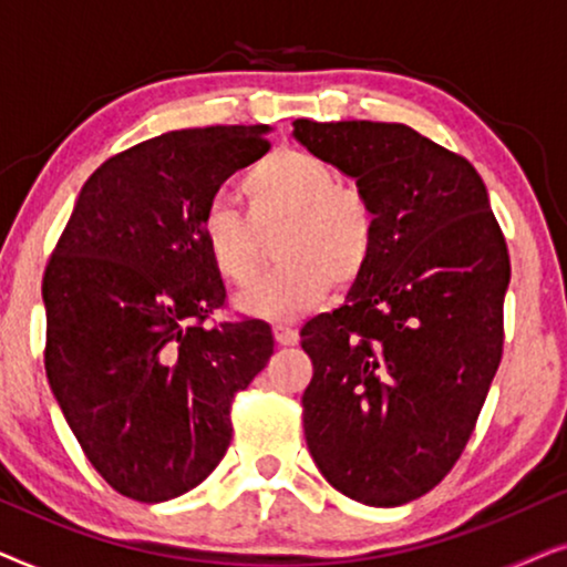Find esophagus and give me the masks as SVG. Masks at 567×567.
I'll use <instances>...</instances> for the list:
<instances>
[{"label":"esophagus","mask_w":567,"mask_h":567,"mask_svg":"<svg viewBox=\"0 0 567 567\" xmlns=\"http://www.w3.org/2000/svg\"><path fill=\"white\" fill-rule=\"evenodd\" d=\"M274 336H276L278 346H297L299 343V332H297V328H291V324H276Z\"/></svg>","instance_id":"obj_1"}]
</instances>
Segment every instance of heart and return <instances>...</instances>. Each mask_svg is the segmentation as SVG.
Segmentation results:
<instances>
[{"label": "heart", "instance_id": "heart-1", "mask_svg": "<svg viewBox=\"0 0 567 567\" xmlns=\"http://www.w3.org/2000/svg\"><path fill=\"white\" fill-rule=\"evenodd\" d=\"M247 214L212 200L198 221L200 245L224 281L250 286L262 266V237L284 227L281 268L237 299L247 315L291 320L309 312L340 286L367 274L377 252L379 214L355 185L340 183L336 167L301 150H278L243 177Z\"/></svg>", "mask_w": 567, "mask_h": 567}]
</instances>
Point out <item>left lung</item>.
I'll list each match as a JSON object with an SVG mask.
<instances>
[{
    "mask_svg": "<svg viewBox=\"0 0 567 567\" xmlns=\"http://www.w3.org/2000/svg\"><path fill=\"white\" fill-rule=\"evenodd\" d=\"M374 200L379 239L346 305L301 328L309 454L367 506H402L460 460L503 355L506 237L483 177L405 123L293 121Z\"/></svg>",
    "mask_w": 567,
    "mask_h": 567,
    "instance_id": "left-lung-1",
    "label": "left lung"
}]
</instances>
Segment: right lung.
<instances>
[{
  "mask_svg": "<svg viewBox=\"0 0 567 567\" xmlns=\"http://www.w3.org/2000/svg\"><path fill=\"white\" fill-rule=\"evenodd\" d=\"M268 131H169L105 159L45 266V377L126 498L204 483L231 441V400L274 353L268 322L206 324L227 291L198 235L221 183L270 150Z\"/></svg>",
  "mask_w": 567,
  "mask_h": 567,
  "instance_id": "1",
  "label": "right lung"
}]
</instances>
